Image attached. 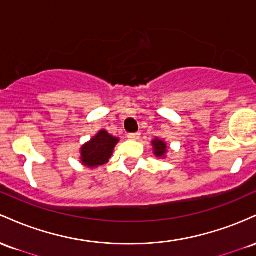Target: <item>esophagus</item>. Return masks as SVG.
Returning a JSON list of instances; mask_svg holds the SVG:
<instances>
[{"label":"esophagus","instance_id":"1","mask_svg":"<svg viewBox=\"0 0 256 256\" xmlns=\"http://www.w3.org/2000/svg\"><path fill=\"white\" fill-rule=\"evenodd\" d=\"M127 138L129 140H139L140 138V133H129Z\"/></svg>","mask_w":256,"mask_h":256}]
</instances>
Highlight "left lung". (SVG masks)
Segmentation results:
<instances>
[{"mask_svg": "<svg viewBox=\"0 0 256 256\" xmlns=\"http://www.w3.org/2000/svg\"><path fill=\"white\" fill-rule=\"evenodd\" d=\"M152 150H154V154L158 158H166V152H168V146H166V142L163 139H160V138H154L151 142Z\"/></svg>", "mask_w": 256, "mask_h": 256, "instance_id": "left-lung-1", "label": "left lung"}]
</instances>
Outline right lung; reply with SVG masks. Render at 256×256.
Instances as JSON below:
<instances>
[{
	"mask_svg": "<svg viewBox=\"0 0 256 256\" xmlns=\"http://www.w3.org/2000/svg\"><path fill=\"white\" fill-rule=\"evenodd\" d=\"M118 142L120 138L114 136L105 129H100L90 142L83 144L80 148L81 163L90 169L105 164L112 156L114 146Z\"/></svg>",
	"mask_w": 256,
	"mask_h": 256,
	"instance_id": "obj_1",
	"label": "right lung"
}]
</instances>
